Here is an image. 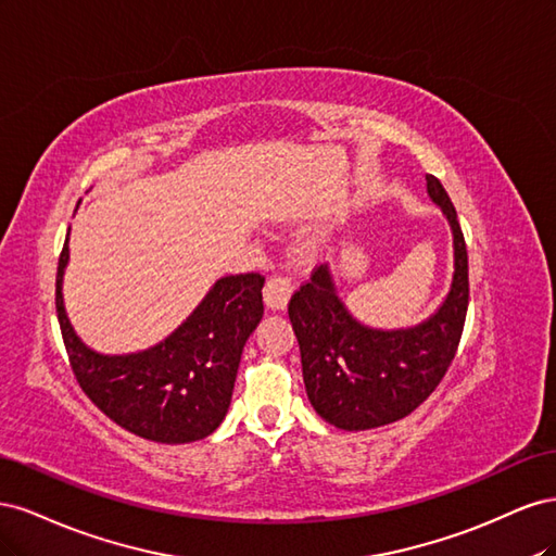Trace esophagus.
<instances>
[{
  "mask_svg": "<svg viewBox=\"0 0 556 556\" xmlns=\"http://www.w3.org/2000/svg\"><path fill=\"white\" fill-rule=\"evenodd\" d=\"M294 292V282L288 276H274L264 285V304L271 311H285L290 304V296Z\"/></svg>",
  "mask_w": 556,
  "mask_h": 556,
  "instance_id": "1",
  "label": "esophagus"
}]
</instances>
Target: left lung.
I'll return each mask as SVG.
<instances>
[{"label":"left lung","instance_id":"left-lung-1","mask_svg":"<svg viewBox=\"0 0 556 556\" xmlns=\"http://www.w3.org/2000/svg\"><path fill=\"white\" fill-rule=\"evenodd\" d=\"M427 192L452 229L454 274L443 304L425 323L406 329L359 323L341 301L329 264L317 266L290 299L308 401L336 429H376L410 415L457 352L468 308L466 243L441 180L427 176Z\"/></svg>","mask_w":556,"mask_h":556}]
</instances>
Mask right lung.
<instances>
[{
  "label": "right lung",
  "mask_w": 556,
  "mask_h": 556,
  "mask_svg": "<svg viewBox=\"0 0 556 556\" xmlns=\"http://www.w3.org/2000/svg\"><path fill=\"white\" fill-rule=\"evenodd\" d=\"M70 233L58 262L55 306L66 355L83 392L115 425L155 443L211 435L229 410L243 345L264 315L260 274L215 280L201 304L157 345L102 355L78 339L64 311Z\"/></svg>",
  "instance_id": "right-lung-1"
}]
</instances>
